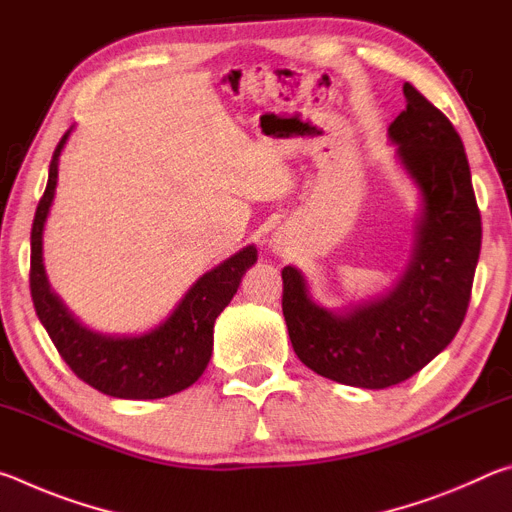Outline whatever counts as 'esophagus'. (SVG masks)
<instances>
[{
  "label": "esophagus",
  "instance_id": "34e87169",
  "mask_svg": "<svg viewBox=\"0 0 512 512\" xmlns=\"http://www.w3.org/2000/svg\"><path fill=\"white\" fill-rule=\"evenodd\" d=\"M275 241V246L273 248H277V250H280V246H282V241L280 239H273Z\"/></svg>",
  "mask_w": 512,
  "mask_h": 512
}]
</instances>
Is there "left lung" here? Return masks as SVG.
Here are the masks:
<instances>
[{"label":"left lung","instance_id":"obj_1","mask_svg":"<svg viewBox=\"0 0 512 512\" xmlns=\"http://www.w3.org/2000/svg\"><path fill=\"white\" fill-rule=\"evenodd\" d=\"M388 126L420 192L411 257L393 289L343 309L311 298L305 275L282 268L289 339L307 368L339 384L388 388L422 370L461 327L481 253V214L461 135L411 83Z\"/></svg>","mask_w":512,"mask_h":512}]
</instances>
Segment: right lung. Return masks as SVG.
<instances>
[{
	"label": "right lung",
	"instance_id": "obj_1",
	"mask_svg": "<svg viewBox=\"0 0 512 512\" xmlns=\"http://www.w3.org/2000/svg\"><path fill=\"white\" fill-rule=\"evenodd\" d=\"M72 128L58 142L31 228V298L42 327L74 375L119 400H160L185 391L212 357L214 320L230 305L239 282L257 262L250 244L203 273L160 325L144 334H103L85 327L54 293L42 262V235L58 185V160Z\"/></svg>",
	"mask_w": 512,
	"mask_h": 512
}]
</instances>
